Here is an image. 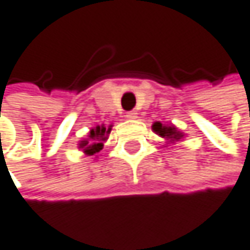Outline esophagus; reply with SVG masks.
Instances as JSON below:
<instances>
[{"label":"esophagus","instance_id":"esophagus-1","mask_svg":"<svg viewBox=\"0 0 250 250\" xmlns=\"http://www.w3.org/2000/svg\"><path fill=\"white\" fill-rule=\"evenodd\" d=\"M126 117H127V118H130V120H135V118L138 117V112H136V111H130V112H127V114H126Z\"/></svg>","mask_w":250,"mask_h":250}]
</instances>
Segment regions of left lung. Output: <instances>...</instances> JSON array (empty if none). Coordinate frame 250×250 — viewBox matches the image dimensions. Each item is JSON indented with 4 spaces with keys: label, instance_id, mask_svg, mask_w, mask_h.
Instances as JSON below:
<instances>
[{
    "label": "left lung",
    "instance_id": "obj_1",
    "mask_svg": "<svg viewBox=\"0 0 250 250\" xmlns=\"http://www.w3.org/2000/svg\"><path fill=\"white\" fill-rule=\"evenodd\" d=\"M153 130L160 136L167 141V144H174L180 139H183L185 133L183 132H180L174 124H162L159 121H156L153 124Z\"/></svg>",
    "mask_w": 250,
    "mask_h": 250
}]
</instances>
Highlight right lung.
I'll use <instances>...</instances> for the list:
<instances>
[{"label": "right lung", "instance_id": "obj_1", "mask_svg": "<svg viewBox=\"0 0 250 250\" xmlns=\"http://www.w3.org/2000/svg\"><path fill=\"white\" fill-rule=\"evenodd\" d=\"M111 133V126H96L90 130L88 136L79 141V148L87 154V156H94L103 148V142L108 139V135Z\"/></svg>", "mask_w": 250, "mask_h": 250}]
</instances>
